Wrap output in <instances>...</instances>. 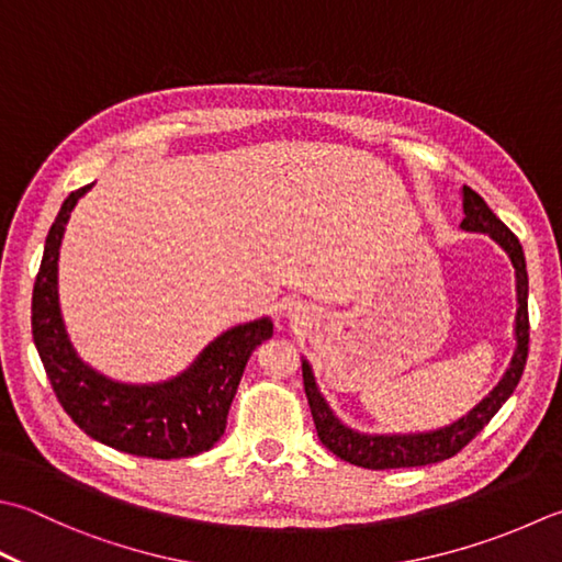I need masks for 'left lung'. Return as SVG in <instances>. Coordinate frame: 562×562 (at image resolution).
Segmentation results:
<instances>
[{
	"label": "left lung",
	"mask_w": 562,
	"mask_h": 562,
	"mask_svg": "<svg viewBox=\"0 0 562 562\" xmlns=\"http://www.w3.org/2000/svg\"><path fill=\"white\" fill-rule=\"evenodd\" d=\"M463 212L465 218L460 228L475 231V234H487L494 244L507 252L516 272V304L519 306H516L514 324L516 350L509 368L504 372L497 387H494L475 409L443 428L424 434H360L356 428L346 426L331 412V406L326 404L324 394L316 387L312 366L302 358L304 392L306 400H310L318 441L350 465L368 470L419 468L453 458L490 424L492 416L502 409V404L512 397V392L516 390V384H519L524 375L526 358H529V274H526L524 248L519 244V238L499 222L497 214H494L485 204V200H482L475 190H470V187H463Z\"/></svg>",
	"instance_id": "1"
}]
</instances>
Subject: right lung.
<instances>
[{
    "label": "right lung",
    "mask_w": 562,
    "mask_h": 562,
    "mask_svg": "<svg viewBox=\"0 0 562 562\" xmlns=\"http://www.w3.org/2000/svg\"><path fill=\"white\" fill-rule=\"evenodd\" d=\"M85 184L68 194L48 231L33 284L31 331L55 397L94 441L140 458H190L224 436L231 402L256 346L272 336L270 316L228 328L209 344L178 378L128 384L102 375L77 356L65 331L58 302V258Z\"/></svg>",
    "instance_id": "add662e5"
}]
</instances>
